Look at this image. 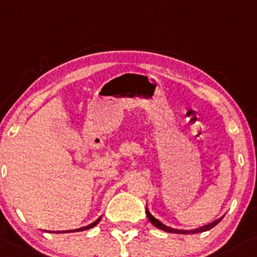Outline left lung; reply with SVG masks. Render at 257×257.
<instances>
[{
    "mask_svg": "<svg viewBox=\"0 0 257 257\" xmlns=\"http://www.w3.org/2000/svg\"><path fill=\"white\" fill-rule=\"evenodd\" d=\"M145 213H147L148 218H149L150 223L153 224L154 226H156V228L161 229V230L164 231H167V233H175V234H197V233H203V231H207V230H210L212 228H214L215 225H217L219 221L223 219V217L218 218L217 220L212 221V223L209 224H206V225L203 226H199V228H196V229H191V230H182V229H175V228H170V226H166L165 224L161 223L160 220L156 219L155 217H154L153 214L149 212V208L147 207V210H145Z\"/></svg>",
    "mask_w": 257,
    "mask_h": 257,
    "instance_id": "obj_1",
    "label": "left lung"
}]
</instances>
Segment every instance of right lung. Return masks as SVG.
Segmentation results:
<instances>
[{"label": "right lung", "instance_id": "1", "mask_svg": "<svg viewBox=\"0 0 257 257\" xmlns=\"http://www.w3.org/2000/svg\"><path fill=\"white\" fill-rule=\"evenodd\" d=\"M99 220H101V217H99L98 219H97V220H94L93 223H91L90 225H87V226H83V228H80L79 230H86V229H91V228H93L94 225H97V224L99 223ZM48 231H50V230H48ZM69 231H70V230H69ZM50 233H54V231H50ZM55 233H56V231H55Z\"/></svg>", "mask_w": 257, "mask_h": 257}]
</instances>
